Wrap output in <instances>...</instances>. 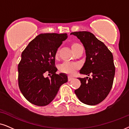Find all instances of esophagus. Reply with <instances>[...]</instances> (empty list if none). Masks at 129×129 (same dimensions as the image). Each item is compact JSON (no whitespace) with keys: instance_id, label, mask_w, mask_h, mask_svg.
<instances>
[{"instance_id":"obj_1","label":"esophagus","mask_w":129,"mask_h":129,"mask_svg":"<svg viewBox=\"0 0 129 129\" xmlns=\"http://www.w3.org/2000/svg\"><path fill=\"white\" fill-rule=\"evenodd\" d=\"M73 79V78L71 77H70V76L68 77V81H71Z\"/></svg>"}]
</instances>
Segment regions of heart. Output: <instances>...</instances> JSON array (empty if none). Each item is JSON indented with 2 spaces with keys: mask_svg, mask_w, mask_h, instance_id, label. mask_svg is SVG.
<instances>
[{
  "mask_svg": "<svg viewBox=\"0 0 129 129\" xmlns=\"http://www.w3.org/2000/svg\"><path fill=\"white\" fill-rule=\"evenodd\" d=\"M82 47L78 43H73L71 45V48L72 49L73 51L75 53L80 48ZM59 49L57 50L55 53V57L57 58L59 55ZM80 69V65L77 63H70V62H63L59 67V71L61 73H64L69 76H73L76 73L77 71Z\"/></svg>",
  "mask_w": 129,
  "mask_h": 129,
  "instance_id": "b5f03b06",
  "label": "heart"
}]
</instances>
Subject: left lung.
<instances>
[{"instance_id":"left-lung-1","label":"left lung","mask_w":129,"mask_h":129,"mask_svg":"<svg viewBox=\"0 0 129 129\" xmlns=\"http://www.w3.org/2000/svg\"><path fill=\"white\" fill-rule=\"evenodd\" d=\"M83 45L86 59L80 73L92 78H78L81 85L74 92L79 100L89 105L103 101L113 84L115 66L113 55L103 42L89 31L73 32Z\"/></svg>"}]
</instances>
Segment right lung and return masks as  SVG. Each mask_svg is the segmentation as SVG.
<instances>
[{
	"mask_svg": "<svg viewBox=\"0 0 129 129\" xmlns=\"http://www.w3.org/2000/svg\"><path fill=\"white\" fill-rule=\"evenodd\" d=\"M67 34L44 33L31 40L21 53L18 66L19 90L27 101L37 106H46L55 98L67 76L57 74L55 53ZM51 75L46 78V74Z\"/></svg>",
	"mask_w": 129,
	"mask_h": 129,
	"instance_id": "obj_1",
	"label": "right lung"
}]
</instances>
